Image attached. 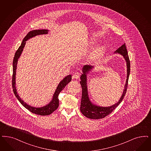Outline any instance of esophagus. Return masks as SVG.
Returning a JSON list of instances; mask_svg holds the SVG:
<instances>
[{
    "mask_svg": "<svg viewBox=\"0 0 151 151\" xmlns=\"http://www.w3.org/2000/svg\"><path fill=\"white\" fill-rule=\"evenodd\" d=\"M80 76V73L78 72H76L74 73L73 76V79H78Z\"/></svg>",
    "mask_w": 151,
    "mask_h": 151,
    "instance_id": "esophagus-1",
    "label": "esophagus"
}]
</instances>
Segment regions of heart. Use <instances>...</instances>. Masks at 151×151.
<instances>
[{"instance_id": "b5f03b06", "label": "heart", "mask_w": 151, "mask_h": 151, "mask_svg": "<svg viewBox=\"0 0 151 151\" xmlns=\"http://www.w3.org/2000/svg\"><path fill=\"white\" fill-rule=\"evenodd\" d=\"M96 43V41L94 39H91V42H90V45L93 46H95ZM105 51V47L104 45H101L100 46L97 47L94 52L92 54V58L94 60H96V59H98L100 57H101L104 52Z\"/></svg>"}]
</instances>
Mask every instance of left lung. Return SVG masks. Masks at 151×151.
Returning a JSON list of instances; mask_svg holds the SVG:
<instances>
[{"label": "left lung", "mask_w": 151, "mask_h": 151, "mask_svg": "<svg viewBox=\"0 0 151 151\" xmlns=\"http://www.w3.org/2000/svg\"><path fill=\"white\" fill-rule=\"evenodd\" d=\"M114 53H119L122 55L126 61L127 63V80L124 85L123 94L120 96L119 101L113 104L111 106L104 107L100 106L93 104L89 99L88 97V85H87V74L91 71L94 69L93 66L91 65H85L83 66L82 71L83 73L81 75L80 83L81 84L82 88V96L81 100V105H80V111L82 114L86 117L93 119H98L104 118L106 116L110 114L116 108L118 105L122 102L124 97L125 95L127 92V89L128 87V82L129 76L130 74V61L129 56L128 55L127 50L125 46V43H124L121 47L117 49Z\"/></svg>", "instance_id": "8db88e82"}]
</instances>
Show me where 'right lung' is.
<instances>
[{
  "mask_svg": "<svg viewBox=\"0 0 151 151\" xmlns=\"http://www.w3.org/2000/svg\"><path fill=\"white\" fill-rule=\"evenodd\" d=\"M48 31H49L48 29H36V30H33L29 32L27 35L24 38L23 40L22 41V42L21 43V46L16 51L14 57L13 58V62L12 87H13V90L14 94L15 95L16 98L21 103V104L24 108H26L27 109L29 110L31 112L34 114L40 115H48L51 114L55 110L57 109L59 105L58 95L63 89L65 88V87L67 85V84L71 81V79H72L71 75H68L65 78H63V79L60 82V83H58L51 101L47 105L41 107L36 108V107L32 106L31 105L27 104L26 102H24L22 99H21L19 94H18L16 83V70H17V63H18V59L19 58L21 54L23 51V48L25 46L26 41L29 39L38 35L48 34Z\"/></svg>",
  "mask_w": 151,
  "mask_h": 151,
  "instance_id": "right-lung-1",
  "label": "right lung"
}]
</instances>
